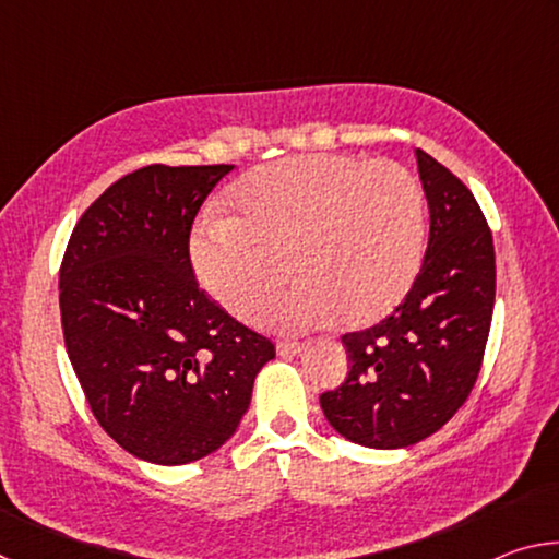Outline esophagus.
Here are the masks:
<instances>
[{
	"instance_id": "34e87169",
	"label": "esophagus",
	"mask_w": 559,
	"mask_h": 559,
	"mask_svg": "<svg viewBox=\"0 0 559 559\" xmlns=\"http://www.w3.org/2000/svg\"><path fill=\"white\" fill-rule=\"evenodd\" d=\"M276 353L281 357H298V355L306 353V345H300V343H278L276 345Z\"/></svg>"
}]
</instances>
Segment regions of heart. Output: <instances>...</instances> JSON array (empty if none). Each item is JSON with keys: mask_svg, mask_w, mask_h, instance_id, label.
Here are the masks:
<instances>
[{"mask_svg": "<svg viewBox=\"0 0 559 559\" xmlns=\"http://www.w3.org/2000/svg\"><path fill=\"white\" fill-rule=\"evenodd\" d=\"M231 214H204L192 263L204 290L251 318L288 276L300 278L263 320L308 330L365 328L400 306L421 269L424 189L392 159L310 153L263 165L231 192Z\"/></svg>", "mask_w": 559, "mask_h": 559, "instance_id": "obj_1", "label": "heart"}]
</instances>
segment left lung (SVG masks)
Returning <instances> with one entry per match:
<instances>
[{
	"label": "left lung",
	"mask_w": 559,
	"mask_h": 559,
	"mask_svg": "<svg viewBox=\"0 0 559 559\" xmlns=\"http://www.w3.org/2000/svg\"><path fill=\"white\" fill-rule=\"evenodd\" d=\"M429 204L419 276L382 323L343 337L347 380L320 394L340 437L404 449L439 431L471 394L496 302L493 236L476 197L424 150H414Z\"/></svg>",
	"instance_id": "8db88e82"
}]
</instances>
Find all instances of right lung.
<instances>
[{
  "label": "right lung",
  "instance_id": "right-lung-1",
  "mask_svg": "<svg viewBox=\"0 0 559 559\" xmlns=\"http://www.w3.org/2000/svg\"><path fill=\"white\" fill-rule=\"evenodd\" d=\"M231 169H135L83 212L66 246L59 302L73 372L108 437L157 466L224 447L276 357L204 296L189 263L194 216Z\"/></svg>",
  "mask_w": 559,
  "mask_h": 559
}]
</instances>
